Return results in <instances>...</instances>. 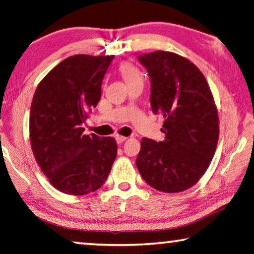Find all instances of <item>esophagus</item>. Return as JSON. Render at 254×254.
<instances>
[{
    "mask_svg": "<svg viewBox=\"0 0 254 254\" xmlns=\"http://www.w3.org/2000/svg\"><path fill=\"white\" fill-rule=\"evenodd\" d=\"M115 139H116V141H117V144H122L123 141H126V139H127V137H123V135H115Z\"/></svg>",
    "mask_w": 254,
    "mask_h": 254,
    "instance_id": "obj_1",
    "label": "esophagus"
}]
</instances>
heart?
<instances>
[{
  "label": "heart",
  "mask_w": 254,
  "mask_h": 254,
  "mask_svg": "<svg viewBox=\"0 0 254 254\" xmlns=\"http://www.w3.org/2000/svg\"><path fill=\"white\" fill-rule=\"evenodd\" d=\"M120 71H121V74H122L123 79L126 80L127 85L138 83V81H141V83L144 81L141 72L133 65V64L124 63L121 65Z\"/></svg>",
  "instance_id": "heart-1"
}]
</instances>
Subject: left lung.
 <instances>
[{"label":"left lung","instance_id":"obj_1","mask_svg":"<svg viewBox=\"0 0 254 254\" xmlns=\"http://www.w3.org/2000/svg\"><path fill=\"white\" fill-rule=\"evenodd\" d=\"M151 80L152 112L162 114L164 140H141L135 164L156 190L175 193L205 174L219 140V116L208 84L190 61L169 52L137 55Z\"/></svg>","mask_w":254,"mask_h":254}]
</instances>
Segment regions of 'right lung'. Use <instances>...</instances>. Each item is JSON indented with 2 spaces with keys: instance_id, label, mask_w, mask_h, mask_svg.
<instances>
[{
  "instance_id": "1",
  "label": "right lung",
  "mask_w": 254,
  "mask_h": 254,
  "mask_svg": "<svg viewBox=\"0 0 254 254\" xmlns=\"http://www.w3.org/2000/svg\"><path fill=\"white\" fill-rule=\"evenodd\" d=\"M113 60L114 55L67 57L34 93L32 151L53 187L63 193L83 195L98 190L116 159L115 139L83 133L87 115L101 98L103 77Z\"/></svg>"
}]
</instances>
